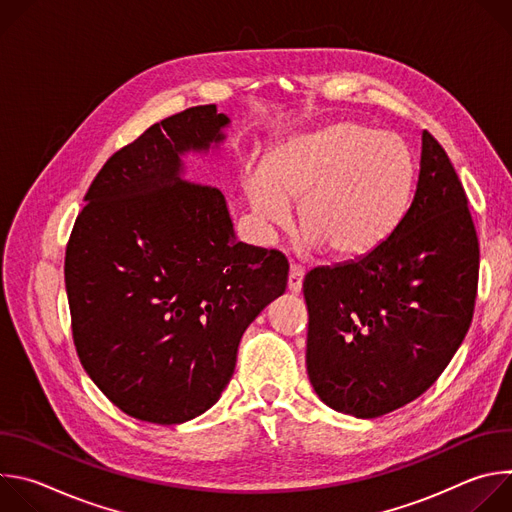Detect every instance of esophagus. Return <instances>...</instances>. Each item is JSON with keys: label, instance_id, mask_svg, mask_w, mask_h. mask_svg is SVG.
<instances>
[{"label": "esophagus", "instance_id": "obj_1", "mask_svg": "<svg viewBox=\"0 0 512 512\" xmlns=\"http://www.w3.org/2000/svg\"><path fill=\"white\" fill-rule=\"evenodd\" d=\"M304 275H306V269L302 265L291 263L289 275H287V289L291 291V294H300L302 283H304Z\"/></svg>", "mask_w": 512, "mask_h": 512}]
</instances>
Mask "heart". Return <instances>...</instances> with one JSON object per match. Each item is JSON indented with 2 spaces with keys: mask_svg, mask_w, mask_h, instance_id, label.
Here are the masks:
<instances>
[{
  "mask_svg": "<svg viewBox=\"0 0 512 512\" xmlns=\"http://www.w3.org/2000/svg\"><path fill=\"white\" fill-rule=\"evenodd\" d=\"M411 184V156L397 135L344 121L275 145L247 176V196L267 225H285L289 202L302 200L308 245L352 259L395 231Z\"/></svg>",
  "mask_w": 512,
  "mask_h": 512,
  "instance_id": "b5f03b06",
  "label": "heart"
}]
</instances>
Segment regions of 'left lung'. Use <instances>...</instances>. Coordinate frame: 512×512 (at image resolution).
Wrapping results in <instances>:
<instances>
[{"label":"left lung","instance_id":"obj_1","mask_svg":"<svg viewBox=\"0 0 512 512\" xmlns=\"http://www.w3.org/2000/svg\"><path fill=\"white\" fill-rule=\"evenodd\" d=\"M480 245L442 143L421 135L415 196L369 255L304 279L308 375L336 411L373 419L423 395L474 316Z\"/></svg>","mask_w":512,"mask_h":512}]
</instances>
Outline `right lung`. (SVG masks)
<instances>
[{
  "mask_svg": "<svg viewBox=\"0 0 512 512\" xmlns=\"http://www.w3.org/2000/svg\"><path fill=\"white\" fill-rule=\"evenodd\" d=\"M216 105L184 109L115 152L64 257L81 364L127 415L172 425L229 385L247 326L287 285L275 249L235 243L223 192L180 178V154L221 141Z\"/></svg>",
  "mask_w": 512,
  "mask_h": 512,
  "instance_id": "right-lung-1",
  "label": "right lung"
}]
</instances>
